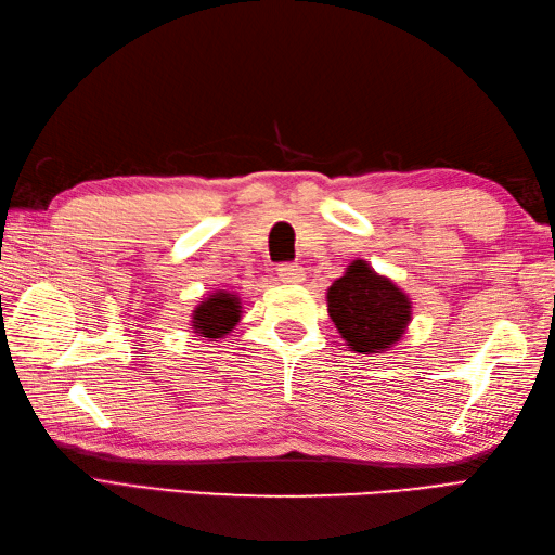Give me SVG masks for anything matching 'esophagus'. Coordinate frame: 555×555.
<instances>
[{
	"mask_svg": "<svg viewBox=\"0 0 555 555\" xmlns=\"http://www.w3.org/2000/svg\"><path fill=\"white\" fill-rule=\"evenodd\" d=\"M279 279L286 281V284H298V281H302V269L298 264H279Z\"/></svg>",
	"mask_w": 555,
	"mask_h": 555,
	"instance_id": "1",
	"label": "esophagus"
}]
</instances>
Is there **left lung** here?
<instances>
[{"label": "left lung", "mask_w": 555, "mask_h": 555, "mask_svg": "<svg viewBox=\"0 0 555 555\" xmlns=\"http://www.w3.org/2000/svg\"><path fill=\"white\" fill-rule=\"evenodd\" d=\"M328 317L348 346L370 356L384 352L405 334L410 300L393 281L379 276L364 259H356L326 293Z\"/></svg>", "instance_id": "left-lung-1"}]
</instances>
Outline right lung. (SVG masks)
<instances>
[{"label": "right lung", "instance_id": "add662e5", "mask_svg": "<svg viewBox=\"0 0 555 555\" xmlns=\"http://www.w3.org/2000/svg\"><path fill=\"white\" fill-rule=\"evenodd\" d=\"M241 320V302L231 293H215L193 312L195 334L205 338H221Z\"/></svg>", "mask_w": 555, "mask_h": 555}]
</instances>
